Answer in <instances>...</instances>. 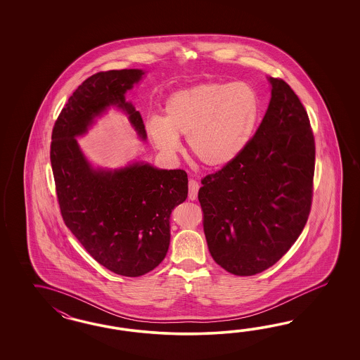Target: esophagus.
Returning a JSON list of instances; mask_svg holds the SVG:
<instances>
[{"label": "esophagus", "instance_id": "1", "mask_svg": "<svg viewBox=\"0 0 360 360\" xmlns=\"http://www.w3.org/2000/svg\"><path fill=\"white\" fill-rule=\"evenodd\" d=\"M198 190H199V184L194 179H190V182H188V199L190 200H195L198 198Z\"/></svg>", "mask_w": 360, "mask_h": 360}]
</instances>
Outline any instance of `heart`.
Returning a JSON list of instances; mask_svg holds the SVG:
<instances>
[{
    "mask_svg": "<svg viewBox=\"0 0 360 360\" xmlns=\"http://www.w3.org/2000/svg\"><path fill=\"white\" fill-rule=\"evenodd\" d=\"M260 101L248 83H203L179 89L165 103V117L152 116L145 128L154 146L174 155L179 134H187L191 154L207 167L233 162L248 142Z\"/></svg>",
    "mask_w": 360,
    "mask_h": 360,
    "instance_id": "b5f03b06",
    "label": "heart"
}]
</instances>
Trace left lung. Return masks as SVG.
<instances>
[{"label": "left lung", "instance_id": "1", "mask_svg": "<svg viewBox=\"0 0 360 360\" xmlns=\"http://www.w3.org/2000/svg\"><path fill=\"white\" fill-rule=\"evenodd\" d=\"M239 157L202 179L198 199L212 259L253 276L278 262L301 235L311 208L316 161L309 116L283 79Z\"/></svg>", "mask_w": 360, "mask_h": 360}]
</instances>
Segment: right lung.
Instances as JSON below:
<instances>
[{
	"mask_svg": "<svg viewBox=\"0 0 360 360\" xmlns=\"http://www.w3.org/2000/svg\"><path fill=\"white\" fill-rule=\"evenodd\" d=\"M142 70H112L86 79L55 121L50 160L65 226L86 251L110 272L139 277L164 260L170 244V215L185 202V170H164L143 162L121 169H94L77 137L109 107L128 115L141 140V115L125 94Z\"/></svg>",
	"mask_w": 360,
	"mask_h": 360,
	"instance_id": "right-lung-1",
	"label": "right lung"
}]
</instances>
